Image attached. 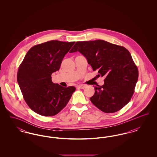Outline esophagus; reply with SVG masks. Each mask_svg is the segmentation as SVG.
<instances>
[{
	"label": "esophagus",
	"instance_id": "obj_1",
	"mask_svg": "<svg viewBox=\"0 0 157 157\" xmlns=\"http://www.w3.org/2000/svg\"><path fill=\"white\" fill-rule=\"evenodd\" d=\"M77 87L80 88V89H84L86 87V85H78Z\"/></svg>",
	"mask_w": 157,
	"mask_h": 157
}]
</instances>
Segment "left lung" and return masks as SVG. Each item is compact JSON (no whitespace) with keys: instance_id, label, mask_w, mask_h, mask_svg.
I'll return each instance as SVG.
<instances>
[{"instance_id":"1","label":"left lung","mask_w":157,"mask_h":157,"mask_svg":"<svg viewBox=\"0 0 157 157\" xmlns=\"http://www.w3.org/2000/svg\"><path fill=\"white\" fill-rule=\"evenodd\" d=\"M79 52L104 84L95 88L90 101L105 113L118 111L129 102L138 81V71L131 55L123 46L104 40L77 42L70 53Z\"/></svg>"}]
</instances>
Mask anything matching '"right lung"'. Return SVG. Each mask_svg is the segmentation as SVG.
Returning <instances> with one entry per match:
<instances>
[{
    "instance_id": "right-lung-1",
    "label": "right lung",
    "mask_w": 157,
    "mask_h": 157,
    "mask_svg": "<svg viewBox=\"0 0 157 157\" xmlns=\"http://www.w3.org/2000/svg\"><path fill=\"white\" fill-rule=\"evenodd\" d=\"M75 42L51 40L31 48L19 66L17 81L26 104L38 114L51 117L67 105L76 88L53 83L51 75Z\"/></svg>"
}]
</instances>
